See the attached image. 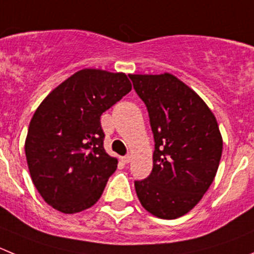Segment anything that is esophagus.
<instances>
[{
  "mask_svg": "<svg viewBox=\"0 0 254 254\" xmlns=\"http://www.w3.org/2000/svg\"><path fill=\"white\" fill-rule=\"evenodd\" d=\"M121 161L123 162V163H129V162H131V156H125V157H122V158H121Z\"/></svg>",
  "mask_w": 254,
  "mask_h": 254,
  "instance_id": "esophagus-1",
  "label": "esophagus"
}]
</instances>
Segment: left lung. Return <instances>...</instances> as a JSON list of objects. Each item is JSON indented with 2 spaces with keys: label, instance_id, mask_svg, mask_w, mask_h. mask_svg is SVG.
Instances as JSON below:
<instances>
[{
  "label": "left lung",
  "instance_id": "left-lung-1",
  "mask_svg": "<svg viewBox=\"0 0 254 254\" xmlns=\"http://www.w3.org/2000/svg\"><path fill=\"white\" fill-rule=\"evenodd\" d=\"M146 105L154 137L153 168L136 181L142 207L162 219L185 216L216 177L223 148L213 112L171 73L129 74Z\"/></svg>",
  "mask_w": 254,
  "mask_h": 254
}]
</instances>
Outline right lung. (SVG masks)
<instances>
[{
    "label": "right lung",
    "mask_w": 254,
    "mask_h": 254,
    "mask_svg": "<svg viewBox=\"0 0 254 254\" xmlns=\"http://www.w3.org/2000/svg\"><path fill=\"white\" fill-rule=\"evenodd\" d=\"M131 89L126 73L84 68L41 102L25 152L33 185L46 203L72 214L100 199L118 163L103 148L101 115Z\"/></svg>",
    "instance_id": "obj_1"
}]
</instances>
